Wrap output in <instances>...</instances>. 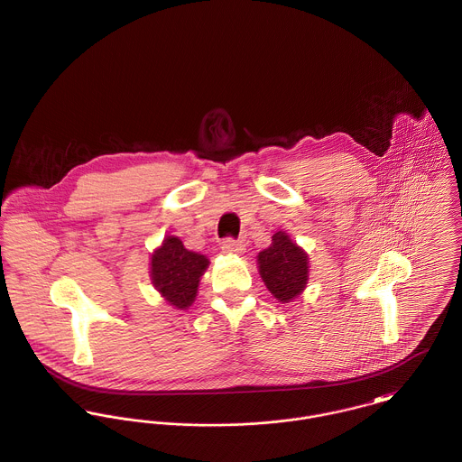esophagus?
Segmentation results:
<instances>
[{"instance_id":"1","label":"esophagus","mask_w":462,"mask_h":462,"mask_svg":"<svg viewBox=\"0 0 462 462\" xmlns=\"http://www.w3.org/2000/svg\"><path fill=\"white\" fill-rule=\"evenodd\" d=\"M244 247H245L244 242L242 240H235V238H226L220 244V249L226 252V254H242V252L245 251Z\"/></svg>"}]
</instances>
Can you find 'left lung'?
Wrapping results in <instances>:
<instances>
[{
  "mask_svg": "<svg viewBox=\"0 0 462 462\" xmlns=\"http://www.w3.org/2000/svg\"><path fill=\"white\" fill-rule=\"evenodd\" d=\"M257 264L268 291L282 303L291 301L307 286L309 257L284 231H277L270 247L259 252Z\"/></svg>",
  "mask_w": 462,
  "mask_h": 462,
  "instance_id": "8db88e82",
  "label": "left lung"
}]
</instances>
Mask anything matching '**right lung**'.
Wrapping results in <instances>:
<instances>
[{"instance_id": "1", "label": "right lung", "mask_w": 462, "mask_h": 462, "mask_svg": "<svg viewBox=\"0 0 462 462\" xmlns=\"http://www.w3.org/2000/svg\"><path fill=\"white\" fill-rule=\"evenodd\" d=\"M208 263L205 255L187 251L180 238L166 236L152 254V282L169 305L185 310L196 300L199 279Z\"/></svg>"}]
</instances>
